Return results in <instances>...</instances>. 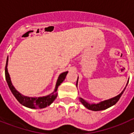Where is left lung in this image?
Listing matches in <instances>:
<instances>
[{
  "instance_id": "left-lung-1",
  "label": "left lung",
  "mask_w": 134,
  "mask_h": 134,
  "mask_svg": "<svg viewBox=\"0 0 134 134\" xmlns=\"http://www.w3.org/2000/svg\"><path fill=\"white\" fill-rule=\"evenodd\" d=\"M128 82H127L126 86H127V84H128ZM77 83H78V79H77V81H76V86H77V85H78ZM125 89V88H124V91H123L120 94H118V95L116 96V97H115L111 98V99H108V100H103V101H101V102L97 104L88 103V102H86V100H84L83 99H82V98H79V99H80V102L82 103V105H83L85 107H86V108L88 109L92 110V111H101V110H105L107 108H109L110 107H111V106L114 105L115 104H116V103L118 102V100H119V99H120L121 96L122 95L123 93L124 92Z\"/></svg>"
}]
</instances>
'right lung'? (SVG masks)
<instances>
[{"label": "right lung", "mask_w": 134, "mask_h": 134, "mask_svg": "<svg viewBox=\"0 0 134 134\" xmlns=\"http://www.w3.org/2000/svg\"><path fill=\"white\" fill-rule=\"evenodd\" d=\"M7 65H8V58L7 60V63H6L5 66V78L7 82V84L9 85V87L10 88L12 93L15 96L16 100L19 102L23 105L25 107H27L28 108L31 109H42L48 107L49 105L54 102L55 98L57 97L58 93L57 90L58 86L61 85V83L64 80L66 75L68 74V72H64L60 74L58 80H57L56 85H55V88L54 90V93L49 94L48 96L45 97H26L21 94V93H19L18 91L15 89V88L12 85L11 80H10V76H9V72H8V69H7Z\"/></svg>", "instance_id": "add662e5"}]
</instances>
